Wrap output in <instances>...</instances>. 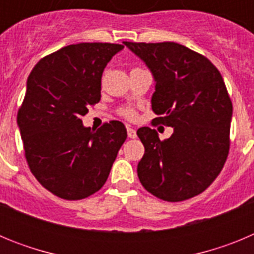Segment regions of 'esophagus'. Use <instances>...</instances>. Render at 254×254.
<instances>
[{
    "label": "esophagus",
    "instance_id": "esophagus-1",
    "mask_svg": "<svg viewBox=\"0 0 254 254\" xmlns=\"http://www.w3.org/2000/svg\"><path fill=\"white\" fill-rule=\"evenodd\" d=\"M127 134H128L129 138H134L136 137V129L129 127V126H127Z\"/></svg>",
    "mask_w": 254,
    "mask_h": 254
}]
</instances>
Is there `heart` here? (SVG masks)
Wrapping results in <instances>:
<instances>
[{
    "label": "heart",
    "mask_w": 254,
    "mask_h": 254,
    "mask_svg": "<svg viewBox=\"0 0 254 254\" xmlns=\"http://www.w3.org/2000/svg\"><path fill=\"white\" fill-rule=\"evenodd\" d=\"M134 69H140V68H133L132 71H134ZM120 114L123 117V118H126V120H128V121L136 120V117H137L136 111L132 109V108H121Z\"/></svg>",
    "instance_id": "heart-1"
}]
</instances>
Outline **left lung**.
Here are the masks:
<instances>
[{
  "label": "left lung",
  "mask_w": 254,
  "mask_h": 254,
  "mask_svg": "<svg viewBox=\"0 0 254 254\" xmlns=\"http://www.w3.org/2000/svg\"><path fill=\"white\" fill-rule=\"evenodd\" d=\"M123 43L155 77L154 121L174 128L168 140L149 127L138 129L145 146L138 179L168 202L192 198L219 176L230 149L233 104L223 76L205 56L174 42Z\"/></svg>",
  "instance_id": "1"
}]
</instances>
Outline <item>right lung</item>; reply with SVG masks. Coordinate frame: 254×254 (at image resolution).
Masks as SVG:
<instances>
[{"instance_id":"obj_1","label":"right lung","mask_w":254,"mask_h":254,"mask_svg":"<svg viewBox=\"0 0 254 254\" xmlns=\"http://www.w3.org/2000/svg\"><path fill=\"white\" fill-rule=\"evenodd\" d=\"M123 48L71 44L42 58L29 75L17 112L25 159L40 185L60 198L76 201L98 192L127 138L120 121L91 131L81 120L99 103L103 71Z\"/></svg>"}]
</instances>
